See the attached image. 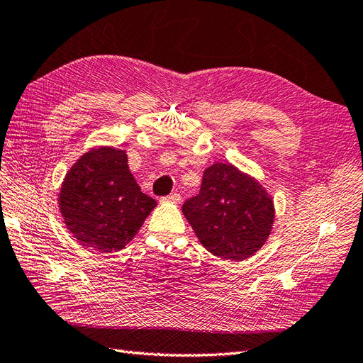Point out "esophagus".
Here are the masks:
<instances>
[{"label":"esophagus","mask_w":363,"mask_h":363,"mask_svg":"<svg viewBox=\"0 0 363 363\" xmlns=\"http://www.w3.org/2000/svg\"><path fill=\"white\" fill-rule=\"evenodd\" d=\"M165 201H169V202H174V203H178V202H181V194L179 193H170L169 196H165Z\"/></svg>","instance_id":"esophagus-1"}]
</instances>
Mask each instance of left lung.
<instances>
[{
    "mask_svg": "<svg viewBox=\"0 0 363 363\" xmlns=\"http://www.w3.org/2000/svg\"><path fill=\"white\" fill-rule=\"evenodd\" d=\"M182 211L211 255L233 261L264 245L274 218L265 190L230 164L208 167L199 193L184 202Z\"/></svg>",
    "mask_w": 363,
    "mask_h": 363,
    "instance_id": "obj_1",
    "label": "left lung"
}]
</instances>
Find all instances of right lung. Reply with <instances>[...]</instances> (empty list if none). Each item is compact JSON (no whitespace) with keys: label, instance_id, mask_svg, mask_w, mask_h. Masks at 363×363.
I'll list each match as a JSON object with an SVG mask.
<instances>
[{"label":"right lung","instance_id":"1","mask_svg":"<svg viewBox=\"0 0 363 363\" xmlns=\"http://www.w3.org/2000/svg\"><path fill=\"white\" fill-rule=\"evenodd\" d=\"M155 206L130 173L125 152L111 147L81 156L60 193V210L70 233L82 247L102 253L124 248Z\"/></svg>","mask_w":363,"mask_h":363}]
</instances>
